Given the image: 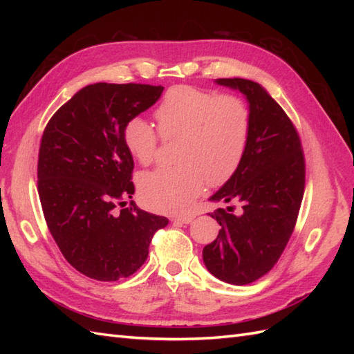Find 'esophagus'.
<instances>
[{
  "label": "esophagus",
  "mask_w": 354,
  "mask_h": 354,
  "mask_svg": "<svg viewBox=\"0 0 354 354\" xmlns=\"http://www.w3.org/2000/svg\"><path fill=\"white\" fill-rule=\"evenodd\" d=\"M194 219V216H175L173 217V222H179V223H190Z\"/></svg>",
  "instance_id": "1"
}]
</instances>
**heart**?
<instances>
[{
  "mask_svg": "<svg viewBox=\"0 0 354 354\" xmlns=\"http://www.w3.org/2000/svg\"><path fill=\"white\" fill-rule=\"evenodd\" d=\"M155 127L142 117L126 122L123 141L142 165L155 161L158 133L176 138L170 167L145 173L140 194L146 204L162 213H183L205 185H222L242 162L251 135V112L237 95L176 85L164 94L155 109Z\"/></svg>",
  "mask_w": 354,
  "mask_h": 354,
  "instance_id": "b5f03b06",
  "label": "heart"
}]
</instances>
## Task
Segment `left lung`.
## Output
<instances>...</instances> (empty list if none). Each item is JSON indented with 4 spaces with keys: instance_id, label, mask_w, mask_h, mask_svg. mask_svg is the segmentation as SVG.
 <instances>
[{
    "instance_id": "left-lung-1",
    "label": "left lung",
    "mask_w": 354,
    "mask_h": 354,
    "mask_svg": "<svg viewBox=\"0 0 354 354\" xmlns=\"http://www.w3.org/2000/svg\"><path fill=\"white\" fill-rule=\"evenodd\" d=\"M245 94L251 135L242 162L212 201L242 202L212 213L221 225L214 242L202 251L207 269L230 284H250L268 274L280 259L301 207L306 162L301 140L288 114L257 82L216 79Z\"/></svg>"
}]
</instances>
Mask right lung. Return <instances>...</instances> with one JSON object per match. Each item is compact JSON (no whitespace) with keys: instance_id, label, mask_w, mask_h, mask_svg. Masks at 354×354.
Masks as SVG:
<instances>
[{"instance_id":"1","label":"right lung","mask_w":354,"mask_h":354,"mask_svg":"<svg viewBox=\"0 0 354 354\" xmlns=\"http://www.w3.org/2000/svg\"><path fill=\"white\" fill-rule=\"evenodd\" d=\"M162 86L94 84L82 88L45 126L37 193L65 260L93 280L117 281L141 268L167 217L132 199L133 158L123 141L129 118L160 99Z\"/></svg>"}]
</instances>
